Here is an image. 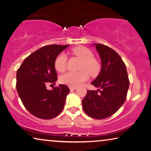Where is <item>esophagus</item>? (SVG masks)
Instances as JSON below:
<instances>
[{
	"mask_svg": "<svg viewBox=\"0 0 151 151\" xmlns=\"http://www.w3.org/2000/svg\"><path fill=\"white\" fill-rule=\"evenodd\" d=\"M69 89L70 90H75L76 89V87L73 86H69Z\"/></svg>",
	"mask_w": 151,
	"mask_h": 151,
	"instance_id": "1",
	"label": "esophagus"
}]
</instances>
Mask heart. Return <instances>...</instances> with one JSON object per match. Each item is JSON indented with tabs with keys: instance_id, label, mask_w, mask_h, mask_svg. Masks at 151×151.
Here are the masks:
<instances>
[{
	"instance_id": "heart-1",
	"label": "heart",
	"mask_w": 151,
	"mask_h": 151,
	"mask_svg": "<svg viewBox=\"0 0 151 151\" xmlns=\"http://www.w3.org/2000/svg\"><path fill=\"white\" fill-rule=\"evenodd\" d=\"M72 52L82 60L79 72H68L62 75L60 78V82L69 86L76 87L81 85L88 79L89 73L93 75L98 73L100 70V64L95 58L91 50L87 47L80 46L74 48ZM67 56L64 53H61L56 57L54 62V66L60 73L64 72L66 68ZM86 69L88 72L85 70Z\"/></svg>"
}]
</instances>
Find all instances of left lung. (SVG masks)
<instances>
[{
	"mask_svg": "<svg viewBox=\"0 0 151 151\" xmlns=\"http://www.w3.org/2000/svg\"><path fill=\"white\" fill-rule=\"evenodd\" d=\"M101 60V70L82 100L83 110L91 118L102 119L112 115L126 100L129 81L126 66L119 54L110 47L94 43ZM99 93H98L97 91Z\"/></svg>",
	"mask_w": 151,
	"mask_h": 151,
	"instance_id": "obj_1",
	"label": "left lung"
}]
</instances>
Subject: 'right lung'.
Instances as JSON below:
<instances>
[{"mask_svg": "<svg viewBox=\"0 0 151 151\" xmlns=\"http://www.w3.org/2000/svg\"><path fill=\"white\" fill-rule=\"evenodd\" d=\"M69 45H51L42 47L24 60L17 71L16 89L28 111L38 118L51 119L62 112L70 89L60 84L48 90V83L57 81L54 62Z\"/></svg>", "mask_w": 151, "mask_h": 151, "instance_id": "right-lung-1", "label": "right lung"}]
</instances>
